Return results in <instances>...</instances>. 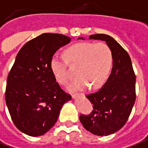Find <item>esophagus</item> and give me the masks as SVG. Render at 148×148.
<instances>
[{
  "label": "esophagus",
  "mask_w": 148,
  "mask_h": 148,
  "mask_svg": "<svg viewBox=\"0 0 148 148\" xmlns=\"http://www.w3.org/2000/svg\"><path fill=\"white\" fill-rule=\"evenodd\" d=\"M75 96H76V94H72V97H73V98H74Z\"/></svg>",
  "instance_id": "1"
}]
</instances>
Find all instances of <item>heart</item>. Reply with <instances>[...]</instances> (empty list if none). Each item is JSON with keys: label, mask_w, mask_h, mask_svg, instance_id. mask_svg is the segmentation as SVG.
Listing matches in <instances>:
<instances>
[{"label": "heart", "mask_w": 148, "mask_h": 148, "mask_svg": "<svg viewBox=\"0 0 148 148\" xmlns=\"http://www.w3.org/2000/svg\"><path fill=\"white\" fill-rule=\"evenodd\" d=\"M65 54L67 60L55 54L50 67L58 82L66 85L71 77L70 66L77 67V78L69 85L70 90L102 87L109 77L112 66V52L104 42H83L69 46Z\"/></svg>", "instance_id": "heart-1"}]
</instances>
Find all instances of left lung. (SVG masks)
Segmentation results:
<instances>
[{
  "label": "left lung",
  "mask_w": 148,
  "mask_h": 148,
  "mask_svg": "<svg viewBox=\"0 0 148 148\" xmlns=\"http://www.w3.org/2000/svg\"><path fill=\"white\" fill-rule=\"evenodd\" d=\"M89 38L106 42L112 52L113 67L103 87L86 95L93 110L88 114H82L79 119L92 134L108 135L123 127L131 114L136 99L135 74L128 53L113 38L102 34Z\"/></svg>",
  "instance_id": "1"
}]
</instances>
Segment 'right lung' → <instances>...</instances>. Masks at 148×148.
<instances>
[{"label": "right lung", "mask_w": 148, "mask_h": 148, "mask_svg": "<svg viewBox=\"0 0 148 148\" xmlns=\"http://www.w3.org/2000/svg\"><path fill=\"white\" fill-rule=\"evenodd\" d=\"M71 38L42 34L21 47L7 77L5 102L13 123L30 136L44 135L54 126L71 95L56 82L50 67L53 54Z\"/></svg>", "instance_id": "add662e5"}]
</instances>
